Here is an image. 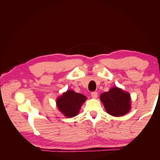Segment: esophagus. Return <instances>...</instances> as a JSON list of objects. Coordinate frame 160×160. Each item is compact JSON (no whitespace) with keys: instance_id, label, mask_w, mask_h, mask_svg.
<instances>
[{"instance_id":"34e87169","label":"esophagus","mask_w":160,"mask_h":160,"mask_svg":"<svg viewBox=\"0 0 160 160\" xmlns=\"http://www.w3.org/2000/svg\"><path fill=\"white\" fill-rule=\"evenodd\" d=\"M91 97H92V98H93V99H96L97 98H98V92L93 91V92H92V93H91Z\"/></svg>"}]
</instances>
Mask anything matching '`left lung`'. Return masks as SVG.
Masks as SVG:
<instances>
[{
  "label": "left lung",
  "mask_w": 160,
  "mask_h": 160,
  "mask_svg": "<svg viewBox=\"0 0 160 160\" xmlns=\"http://www.w3.org/2000/svg\"><path fill=\"white\" fill-rule=\"evenodd\" d=\"M107 113L115 117L128 113L131 109V97L129 93L114 87L100 95Z\"/></svg>",
  "instance_id": "obj_1"
}]
</instances>
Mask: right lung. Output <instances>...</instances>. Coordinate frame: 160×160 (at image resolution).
Segmentation results:
<instances>
[{
  "instance_id": "right-lung-1",
  "label": "right lung",
  "mask_w": 160,
  "mask_h": 160,
  "mask_svg": "<svg viewBox=\"0 0 160 160\" xmlns=\"http://www.w3.org/2000/svg\"><path fill=\"white\" fill-rule=\"evenodd\" d=\"M87 99L83 94L68 90L57 98L56 103L59 110L67 118H72L79 113L82 105Z\"/></svg>"
}]
</instances>
